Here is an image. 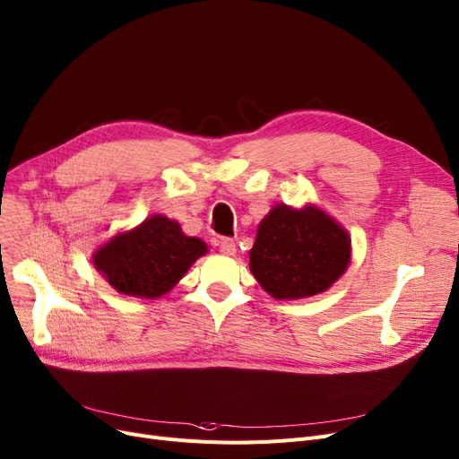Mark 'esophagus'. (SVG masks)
Returning <instances> with one entry per match:
<instances>
[{
    "label": "esophagus",
    "mask_w": 459,
    "mask_h": 459,
    "mask_svg": "<svg viewBox=\"0 0 459 459\" xmlns=\"http://www.w3.org/2000/svg\"><path fill=\"white\" fill-rule=\"evenodd\" d=\"M220 252H222L224 255H235L237 245L231 239H224L222 243H220Z\"/></svg>",
    "instance_id": "34e87169"
}]
</instances>
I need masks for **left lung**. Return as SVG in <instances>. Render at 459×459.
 I'll return each mask as SVG.
<instances>
[{"instance_id": "8db88e82", "label": "left lung", "mask_w": 459, "mask_h": 459, "mask_svg": "<svg viewBox=\"0 0 459 459\" xmlns=\"http://www.w3.org/2000/svg\"><path fill=\"white\" fill-rule=\"evenodd\" d=\"M254 279L274 299L313 298L332 288L352 258L351 235L315 204L274 205L248 252Z\"/></svg>"}]
</instances>
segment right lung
<instances>
[{
	"mask_svg": "<svg viewBox=\"0 0 459 459\" xmlns=\"http://www.w3.org/2000/svg\"><path fill=\"white\" fill-rule=\"evenodd\" d=\"M205 254L207 243L186 235L177 220L152 214L98 247L91 264L122 296L158 299Z\"/></svg>",
	"mask_w": 459,
	"mask_h": 459,
	"instance_id": "add662e5",
	"label": "right lung"
}]
</instances>
